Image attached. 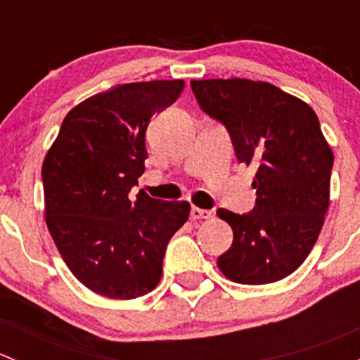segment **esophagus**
<instances>
[{
	"label": "esophagus",
	"instance_id": "esophagus-1",
	"mask_svg": "<svg viewBox=\"0 0 360 360\" xmlns=\"http://www.w3.org/2000/svg\"><path fill=\"white\" fill-rule=\"evenodd\" d=\"M210 210H207V209H198V207H191V212H190V216H191V219H209L210 217Z\"/></svg>",
	"mask_w": 360,
	"mask_h": 360
}]
</instances>
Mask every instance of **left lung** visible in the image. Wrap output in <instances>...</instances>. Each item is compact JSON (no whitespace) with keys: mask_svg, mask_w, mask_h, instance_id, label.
<instances>
[{"mask_svg":"<svg viewBox=\"0 0 360 360\" xmlns=\"http://www.w3.org/2000/svg\"><path fill=\"white\" fill-rule=\"evenodd\" d=\"M190 85L200 110L228 130L238 162L257 167L254 209H217L233 230L217 266L238 284L281 281L314 249L329 207L335 157L317 115L271 83L217 78Z\"/></svg>","mask_w":360,"mask_h":360,"instance_id":"8db88e82","label":"left lung"}]
</instances>
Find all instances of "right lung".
<instances>
[{"label":"right lung","mask_w":360,"mask_h":360,"mask_svg":"<svg viewBox=\"0 0 360 360\" xmlns=\"http://www.w3.org/2000/svg\"><path fill=\"white\" fill-rule=\"evenodd\" d=\"M183 89V79H155L92 96L68 112L43 162L50 235L72 275L101 296L153 291L167 244L190 216L188 202L130 197L148 158V123Z\"/></svg>","instance_id":"right-lung-1"}]
</instances>
